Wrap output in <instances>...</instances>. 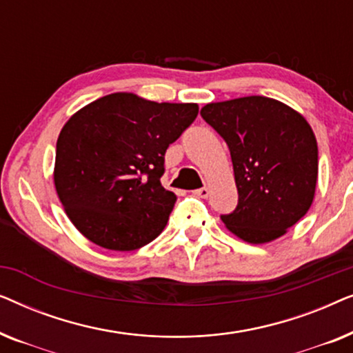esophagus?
Here are the masks:
<instances>
[{
  "instance_id": "obj_1",
  "label": "esophagus",
  "mask_w": 353,
  "mask_h": 353,
  "mask_svg": "<svg viewBox=\"0 0 353 353\" xmlns=\"http://www.w3.org/2000/svg\"><path fill=\"white\" fill-rule=\"evenodd\" d=\"M194 194H196L197 197H202V199H205V197H209L210 190H209V188H207V186H204V188H201V190H196Z\"/></svg>"
}]
</instances>
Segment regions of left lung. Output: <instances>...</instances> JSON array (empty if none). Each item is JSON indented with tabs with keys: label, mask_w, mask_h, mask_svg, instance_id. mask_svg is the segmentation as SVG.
Returning <instances> with one entry per match:
<instances>
[{
	"label": "left lung",
	"mask_w": 353,
	"mask_h": 353,
	"mask_svg": "<svg viewBox=\"0 0 353 353\" xmlns=\"http://www.w3.org/2000/svg\"><path fill=\"white\" fill-rule=\"evenodd\" d=\"M225 139L238 205L221 220L245 243L274 241L310 209L318 178L313 130L297 110L265 96H245L201 109Z\"/></svg>",
	"instance_id": "left-lung-1"
}]
</instances>
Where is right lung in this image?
Returning a JSON list of instances; mask_svg holds the SVG:
<instances>
[{
    "mask_svg": "<svg viewBox=\"0 0 353 353\" xmlns=\"http://www.w3.org/2000/svg\"><path fill=\"white\" fill-rule=\"evenodd\" d=\"M197 104L112 93L75 112L56 144L54 186L75 228L109 250H134L165 228L176 196L162 186L165 151Z\"/></svg>",
    "mask_w": 353,
    "mask_h": 353,
    "instance_id": "obj_1",
    "label": "right lung"
}]
</instances>
